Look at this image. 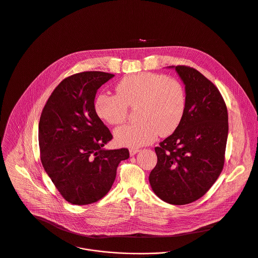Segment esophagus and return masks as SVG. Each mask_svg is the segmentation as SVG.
Here are the masks:
<instances>
[{"label": "esophagus", "instance_id": "34e87169", "mask_svg": "<svg viewBox=\"0 0 258 258\" xmlns=\"http://www.w3.org/2000/svg\"><path fill=\"white\" fill-rule=\"evenodd\" d=\"M140 151V149H138V148H130L129 149V153H130V155L131 156H133V155H135L137 152H139Z\"/></svg>", "mask_w": 258, "mask_h": 258}]
</instances>
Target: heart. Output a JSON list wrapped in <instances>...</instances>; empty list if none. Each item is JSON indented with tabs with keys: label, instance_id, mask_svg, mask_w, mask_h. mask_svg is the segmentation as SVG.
Segmentation results:
<instances>
[{
	"label": "heart",
	"instance_id": "heart-1",
	"mask_svg": "<svg viewBox=\"0 0 258 258\" xmlns=\"http://www.w3.org/2000/svg\"><path fill=\"white\" fill-rule=\"evenodd\" d=\"M117 95L100 93L94 101L97 116L110 125L123 123L128 107L136 108V119L114 132L117 143L140 147L152 143L160 134L173 133L182 121L186 107L183 86L162 74L139 73L123 78L116 86Z\"/></svg>",
	"mask_w": 258,
	"mask_h": 258
}]
</instances>
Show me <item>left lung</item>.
Instances as JSON below:
<instances>
[{
  "instance_id": "8db88e82",
  "label": "left lung",
  "mask_w": 258,
  "mask_h": 258,
  "mask_svg": "<svg viewBox=\"0 0 258 258\" xmlns=\"http://www.w3.org/2000/svg\"><path fill=\"white\" fill-rule=\"evenodd\" d=\"M174 68L184 84L186 107L177 129L155 147L149 174L155 195L172 205L203 197L219 177L225 160L228 112L217 87L197 70Z\"/></svg>"
}]
</instances>
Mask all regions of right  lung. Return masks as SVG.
Listing matches in <instances>:
<instances>
[{
	"instance_id": "right-lung-1",
	"label": "right lung",
	"mask_w": 258,
	"mask_h": 258,
	"mask_svg": "<svg viewBox=\"0 0 258 258\" xmlns=\"http://www.w3.org/2000/svg\"><path fill=\"white\" fill-rule=\"evenodd\" d=\"M114 77L84 72L64 79L46 102L39 121L42 165L60 195L73 205L98 202L112 187L127 148L106 150L112 134L97 116L98 89Z\"/></svg>"
}]
</instances>
